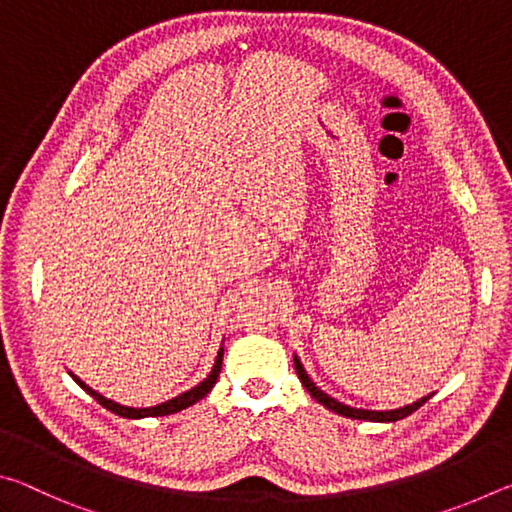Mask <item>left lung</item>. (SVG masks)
<instances>
[{
	"instance_id": "1",
	"label": "left lung",
	"mask_w": 512,
	"mask_h": 512,
	"mask_svg": "<svg viewBox=\"0 0 512 512\" xmlns=\"http://www.w3.org/2000/svg\"><path fill=\"white\" fill-rule=\"evenodd\" d=\"M293 363H296V372L298 377L302 381V386L307 388L309 395L314 397L316 402H320L323 406H327L329 411L339 413V415H345V418H352V420H370V422H395V420H402L406 418V415H411L413 411H418L420 406L429 400V397H422V400L413 402L409 406H402V409H395V411H366V409H352V406L343 404L339 400H334V397H329L327 393L320 391V388L314 384V381L309 379V375L305 372V368H302V363L298 357H293Z\"/></svg>"
}]
</instances>
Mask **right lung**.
I'll list each match as a JSON object with an SVG mask.
<instances>
[{
	"label": "right lung",
	"instance_id": "add662e5",
	"mask_svg": "<svg viewBox=\"0 0 512 512\" xmlns=\"http://www.w3.org/2000/svg\"><path fill=\"white\" fill-rule=\"evenodd\" d=\"M221 363H223V348L219 350V354H216V361H214L212 372L201 381V384L194 386V388H189L187 393L173 397V400H169V402H162V404H158V406H149V409H133V406H121V404H117V402L108 400V397L99 395L97 391H92V388H90L88 384H83V381H81L79 377H76V375H72V372H69V375H72V379L76 381V384H79L85 393L92 395L94 400H97V402L103 406V409L117 413V415H121V418L137 420V418H155V415H171V413H178V411L187 409V406L196 404L198 400H203V397L212 391V386L216 384V379H219Z\"/></svg>",
	"mask_w": 512,
	"mask_h": 512
}]
</instances>
